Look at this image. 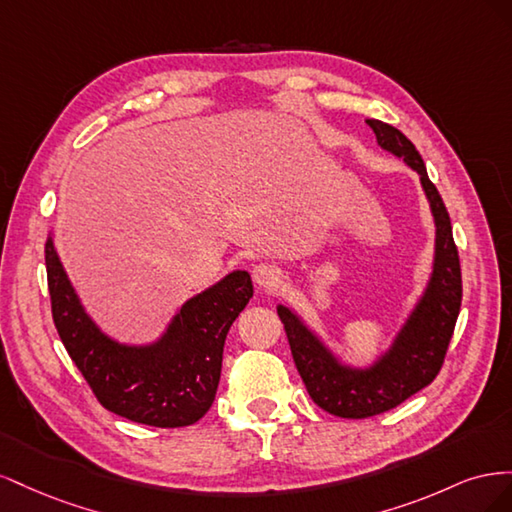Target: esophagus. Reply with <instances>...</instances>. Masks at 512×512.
Here are the masks:
<instances>
[{
    "label": "esophagus",
    "mask_w": 512,
    "mask_h": 512,
    "mask_svg": "<svg viewBox=\"0 0 512 512\" xmlns=\"http://www.w3.org/2000/svg\"><path fill=\"white\" fill-rule=\"evenodd\" d=\"M252 277L262 290H273L277 282H280V271H277L273 265H256L252 271Z\"/></svg>",
    "instance_id": "1"
}]
</instances>
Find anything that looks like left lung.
<instances>
[{
  "label": "left lung",
  "instance_id": "8db88e82",
  "mask_svg": "<svg viewBox=\"0 0 512 512\" xmlns=\"http://www.w3.org/2000/svg\"><path fill=\"white\" fill-rule=\"evenodd\" d=\"M378 145L404 158L421 175L423 190L436 220V258L423 299L399 331L395 344L369 369L339 365L320 339L301 318L280 305L277 314L284 322L294 365L305 382L314 404L342 418H367L393 410L401 401L425 389L440 374L451 344L461 307V267L453 228L444 200L427 177L421 153L397 128L378 119H367Z\"/></svg>",
  "mask_w": 512,
  "mask_h": 512
}]
</instances>
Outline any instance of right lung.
<instances>
[{
  "label": "right lung",
  "mask_w": 512,
  "mask_h": 512,
  "mask_svg": "<svg viewBox=\"0 0 512 512\" xmlns=\"http://www.w3.org/2000/svg\"><path fill=\"white\" fill-rule=\"evenodd\" d=\"M44 260L55 329L106 410L151 427H188L207 414L226 333L254 294L250 273L232 271L181 305L156 344L123 346L85 314L51 237Z\"/></svg>",
  "instance_id": "right-lung-1"
}]
</instances>
